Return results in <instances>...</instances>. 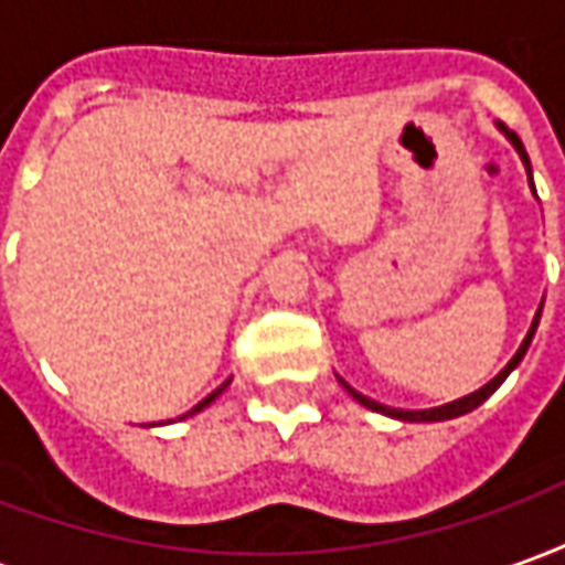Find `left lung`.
Wrapping results in <instances>:
<instances>
[{
  "instance_id": "1",
  "label": "left lung",
  "mask_w": 565,
  "mask_h": 565,
  "mask_svg": "<svg viewBox=\"0 0 565 565\" xmlns=\"http://www.w3.org/2000/svg\"><path fill=\"white\" fill-rule=\"evenodd\" d=\"M502 129H505V127H502ZM505 136H509L511 145L518 148V153H521V160L526 162V169H530V157H526V150H523L521 139H518V136H514L511 129H505ZM533 193H535V190H533ZM535 327H539V315H535L533 327H530V332H526V339H523V344H521V348H518V354L511 356L509 366L502 369V372H499L497 379L490 381V384H484L481 391L469 393V396H462V399H457V403L438 405V408H424V412H403V408H391V405H381V403H375V399H369V396H363V393H356L354 387L348 384V381H342V387H344V391H348V393H351V396H354L356 403L366 405V408H372V412H381V415L399 417V420H417V424H420V420H450V417H460V415H466V412H472V408H478V405L484 403V399H487V396H490V393L497 391V387H499V384H502V381L509 379L511 369H514V366H518V363H521L523 354H526V348H530V342H533Z\"/></svg>"
}]
</instances>
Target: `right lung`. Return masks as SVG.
I'll list each match as a JSON object with an SVG mask.
<instances>
[{
	"mask_svg": "<svg viewBox=\"0 0 565 565\" xmlns=\"http://www.w3.org/2000/svg\"><path fill=\"white\" fill-rule=\"evenodd\" d=\"M226 384H230V381H226ZM226 384H221V387H217V391H214V393H209V396H205V399H202V403H199L196 408H193V412H199V408H205V405H209L211 399H214V396H217V393H221L223 387H226ZM193 412H190V415H193Z\"/></svg>",
	"mask_w": 565,
	"mask_h": 565,
	"instance_id": "add662e5",
	"label": "right lung"
}]
</instances>
